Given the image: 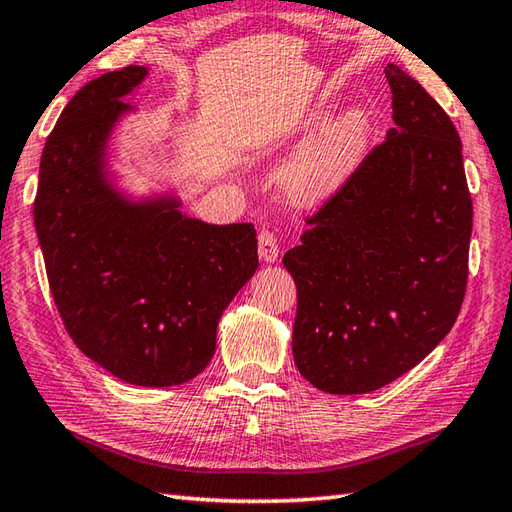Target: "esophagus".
<instances>
[{"label":"esophagus","mask_w":512,"mask_h":512,"mask_svg":"<svg viewBox=\"0 0 512 512\" xmlns=\"http://www.w3.org/2000/svg\"><path fill=\"white\" fill-rule=\"evenodd\" d=\"M257 250H259V257L264 259V262H277L279 259V239L275 235V231H270V228H262L257 237Z\"/></svg>","instance_id":"34e87169"}]
</instances>
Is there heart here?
Masks as SVG:
<instances>
[{
    "label": "heart",
    "instance_id": "b5f03b06",
    "mask_svg": "<svg viewBox=\"0 0 512 512\" xmlns=\"http://www.w3.org/2000/svg\"><path fill=\"white\" fill-rule=\"evenodd\" d=\"M339 171V162H336L334 158H325V160H321L317 167L312 169V173H310V178L317 182V184H325L328 182L334 173Z\"/></svg>",
    "mask_w": 512,
    "mask_h": 512
}]
</instances>
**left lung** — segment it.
Masks as SVG:
<instances>
[{"label":"left lung","mask_w":512,"mask_h":512,"mask_svg":"<svg viewBox=\"0 0 512 512\" xmlns=\"http://www.w3.org/2000/svg\"><path fill=\"white\" fill-rule=\"evenodd\" d=\"M385 76L396 125L284 255L297 284L292 356L328 394H367L416 367L453 328L469 279L458 129L398 65Z\"/></svg>","instance_id":"1"}]
</instances>
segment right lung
<instances>
[{
    "mask_svg": "<svg viewBox=\"0 0 512 512\" xmlns=\"http://www.w3.org/2000/svg\"><path fill=\"white\" fill-rule=\"evenodd\" d=\"M147 68L72 96L39 165L35 226L50 292L79 350L125 383L182 385L209 365L217 321L255 275V226L204 224L176 202L129 204L103 171L105 140Z\"/></svg>",
    "mask_w": 512,
    "mask_h": 512,
    "instance_id": "obj_1",
    "label": "right lung"
}]
</instances>
